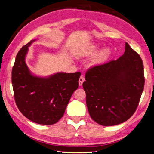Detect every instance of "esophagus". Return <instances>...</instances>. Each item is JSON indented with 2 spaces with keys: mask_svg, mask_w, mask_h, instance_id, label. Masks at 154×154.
<instances>
[{
  "mask_svg": "<svg viewBox=\"0 0 154 154\" xmlns=\"http://www.w3.org/2000/svg\"><path fill=\"white\" fill-rule=\"evenodd\" d=\"M84 80H85V79H84V77L83 76V75H82V76L79 77V86H82V84H83V82H84Z\"/></svg>",
  "mask_w": 154,
  "mask_h": 154,
  "instance_id": "34e87169",
  "label": "esophagus"
}]
</instances>
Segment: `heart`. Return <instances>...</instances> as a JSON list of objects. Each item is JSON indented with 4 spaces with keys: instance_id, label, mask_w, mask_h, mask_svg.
Instances as JSON below:
<instances>
[{
    "instance_id": "1",
    "label": "heart",
    "mask_w": 154,
    "mask_h": 154,
    "mask_svg": "<svg viewBox=\"0 0 154 154\" xmlns=\"http://www.w3.org/2000/svg\"><path fill=\"white\" fill-rule=\"evenodd\" d=\"M99 49V47L98 45H93L86 51L85 53L86 55H91L93 54L96 52ZM111 55V51L109 48H105L102 50L100 52H99L98 54L96 56V57L94 58V60H93V63L94 64H100L102 63L105 62L108 58Z\"/></svg>"
}]
</instances>
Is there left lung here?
<instances>
[{
    "mask_svg": "<svg viewBox=\"0 0 154 154\" xmlns=\"http://www.w3.org/2000/svg\"><path fill=\"white\" fill-rule=\"evenodd\" d=\"M117 60L90 68L83 83L86 103L92 119L110 126L125 122L137 109L144 90L143 62L125 42Z\"/></svg>",
    "mask_w": 154,
    "mask_h": 154,
    "instance_id": "obj_1",
    "label": "left lung"
}]
</instances>
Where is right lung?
I'll list each match as a JSON object with an SVG mask.
<instances>
[{"label": "right lung", "mask_w": 154, "mask_h": 154, "mask_svg": "<svg viewBox=\"0 0 154 154\" xmlns=\"http://www.w3.org/2000/svg\"><path fill=\"white\" fill-rule=\"evenodd\" d=\"M35 40L21 47L12 70L16 105L23 116L35 123L52 125L63 116L72 95L79 86L81 73L59 72L48 78L30 73L25 56Z\"/></svg>", "instance_id": "right-lung-1"}]
</instances>
